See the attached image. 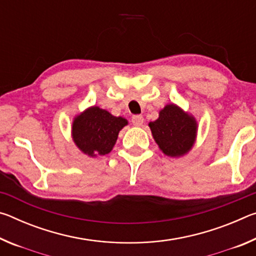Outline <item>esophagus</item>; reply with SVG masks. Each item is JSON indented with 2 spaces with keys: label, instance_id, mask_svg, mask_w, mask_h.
Returning <instances> with one entry per match:
<instances>
[{
  "label": "esophagus",
  "instance_id": "obj_1",
  "mask_svg": "<svg viewBox=\"0 0 256 256\" xmlns=\"http://www.w3.org/2000/svg\"><path fill=\"white\" fill-rule=\"evenodd\" d=\"M144 116L142 115H134L132 118V123L133 125H136V126H141L142 124H144Z\"/></svg>",
  "mask_w": 256,
  "mask_h": 256
}]
</instances>
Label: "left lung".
Masks as SVG:
<instances>
[{"instance_id": "left-lung-1", "label": "left lung", "mask_w": 256, "mask_h": 256, "mask_svg": "<svg viewBox=\"0 0 256 256\" xmlns=\"http://www.w3.org/2000/svg\"><path fill=\"white\" fill-rule=\"evenodd\" d=\"M149 126L159 148L170 157L183 156L194 144L196 120L172 104L164 107L159 112V118Z\"/></svg>"}]
</instances>
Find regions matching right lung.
<instances>
[{
	"instance_id": "add662e5",
	"label": "right lung",
	"mask_w": 256,
	"mask_h": 256,
	"mask_svg": "<svg viewBox=\"0 0 256 256\" xmlns=\"http://www.w3.org/2000/svg\"><path fill=\"white\" fill-rule=\"evenodd\" d=\"M126 124L128 120L123 118H115L107 110L92 107L73 122V140L86 154H106L110 152L118 132Z\"/></svg>"
}]
</instances>
